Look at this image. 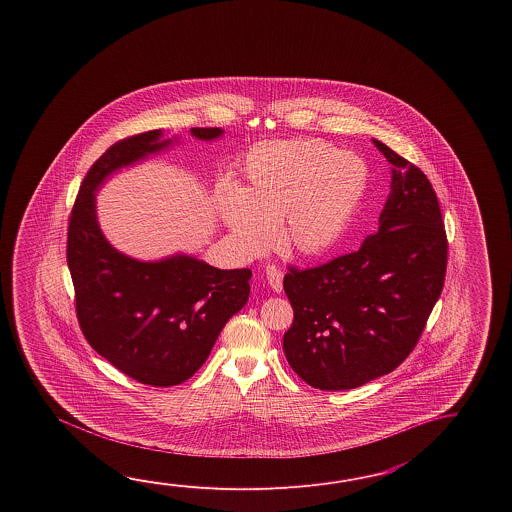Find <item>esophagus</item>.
<instances>
[{
	"mask_svg": "<svg viewBox=\"0 0 512 512\" xmlns=\"http://www.w3.org/2000/svg\"><path fill=\"white\" fill-rule=\"evenodd\" d=\"M265 280L269 283V287H271L274 293H282L283 289V272L278 269V267H274V265H269L267 269H265Z\"/></svg>",
	"mask_w": 512,
	"mask_h": 512,
	"instance_id": "34e87169",
	"label": "esophagus"
}]
</instances>
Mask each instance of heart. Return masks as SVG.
Segmentation results:
<instances>
[{
	"label": "heart",
	"mask_w": 512,
	"mask_h": 512,
	"mask_svg": "<svg viewBox=\"0 0 512 512\" xmlns=\"http://www.w3.org/2000/svg\"><path fill=\"white\" fill-rule=\"evenodd\" d=\"M366 188L357 153L322 141L267 142L249 153L236 188H219L216 210L243 254L267 251L278 225L283 251L313 260L344 238Z\"/></svg>",
	"instance_id": "1"
}]
</instances>
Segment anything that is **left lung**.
<instances>
[{"instance_id": "1", "label": "left lung", "mask_w": 512, "mask_h": 512, "mask_svg": "<svg viewBox=\"0 0 512 512\" xmlns=\"http://www.w3.org/2000/svg\"><path fill=\"white\" fill-rule=\"evenodd\" d=\"M373 142L392 163L379 229L359 251L283 278L294 309L285 357L300 379L327 392L395 370L415 348L445 282L446 234L434 188L417 166Z\"/></svg>"}]
</instances>
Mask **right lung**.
Segmentation results:
<instances>
[{"mask_svg":"<svg viewBox=\"0 0 512 512\" xmlns=\"http://www.w3.org/2000/svg\"><path fill=\"white\" fill-rule=\"evenodd\" d=\"M223 133L190 130L205 142ZM179 142V135L152 130L113 144L87 172L67 232V265L87 342L131 379L161 388L188 381L203 366L251 293V269H216L185 252L137 260L115 249L100 229V188L120 170Z\"/></svg>","mask_w":512,"mask_h":512,"instance_id":"obj_1","label":"right lung"}]
</instances>
